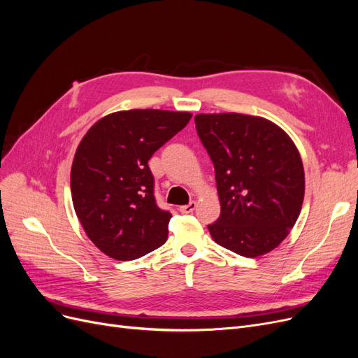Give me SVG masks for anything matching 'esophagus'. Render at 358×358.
Returning <instances> with one entry per match:
<instances>
[{
  "label": "esophagus",
  "instance_id": "obj_1",
  "mask_svg": "<svg viewBox=\"0 0 358 358\" xmlns=\"http://www.w3.org/2000/svg\"><path fill=\"white\" fill-rule=\"evenodd\" d=\"M196 208H197V203H196V201H191L189 204H185V206H180V208H179V210H180L182 213H191V212H194V210H196Z\"/></svg>",
  "mask_w": 358,
  "mask_h": 358
}]
</instances>
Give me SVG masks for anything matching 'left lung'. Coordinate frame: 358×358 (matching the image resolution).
<instances>
[{"label": "left lung", "instance_id": "obj_1", "mask_svg": "<svg viewBox=\"0 0 358 358\" xmlns=\"http://www.w3.org/2000/svg\"><path fill=\"white\" fill-rule=\"evenodd\" d=\"M196 127L213 162L221 215L212 239L242 257L278 248L305 197V170L291 137L275 122L243 113H200Z\"/></svg>", "mask_w": 358, "mask_h": 358}]
</instances>
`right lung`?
Instances as JSON below:
<instances>
[{
  "mask_svg": "<svg viewBox=\"0 0 358 358\" xmlns=\"http://www.w3.org/2000/svg\"><path fill=\"white\" fill-rule=\"evenodd\" d=\"M191 116L121 110L99 119L80 140L70 175L73 206L86 236L106 255L129 262L167 241L171 215L155 203L148 161Z\"/></svg>",
  "mask_w": 358,
  "mask_h": 358,
  "instance_id": "right-lung-1",
  "label": "right lung"
}]
</instances>
